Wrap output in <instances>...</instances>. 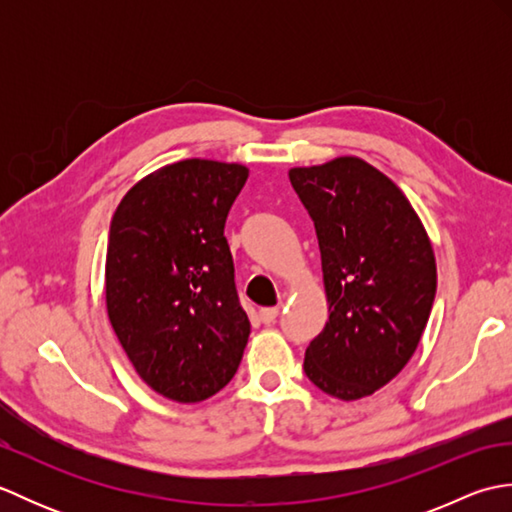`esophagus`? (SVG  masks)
Masks as SVG:
<instances>
[{"instance_id":"obj_1","label":"esophagus","mask_w":512,"mask_h":512,"mask_svg":"<svg viewBox=\"0 0 512 512\" xmlns=\"http://www.w3.org/2000/svg\"><path fill=\"white\" fill-rule=\"evenodd\" d=\"M277 317H279V308H262V310H259V319H262V323H266V325L275 323Z\"/></svg>"}]
</instances>
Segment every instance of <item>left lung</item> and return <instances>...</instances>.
Masks as SVG:
<instances>
[{
    "label": "left lung",
    "mask_w": 512,
    "mask_h": 512,
    "mask_svg": "<svg viewBox=\"0 0 512 512\" xmlns=\"http://www.w3.org/2000/svg\"><path fill=\"white\" fill-rule=\"evenodd\" d=\"M317 231L330 317L303 372L325 394L358 400L416 352L436 299V257L409 200L361 158L290 169Z\"/></svg>",
    "instance_id": "8db88e82"
}]
</instances>
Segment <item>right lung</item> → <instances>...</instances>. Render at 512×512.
Masks as SVG:
<instances>
[{
	"label": "right lung",
	"instance_id": "add662e5",
	"mask_svg": "<svg viewBox=\"0 0 512 512\" xmlns=\"http://www.w3.org/2000/svg\"><path fill=\"white\" fill-rule=\"evenodd\" d=\"M242 165L182 160L127 191L110 224L105 299L138 376L165 398L200 402L231 383L250 334L226 217Z\"/></svg>",
	"mask_w": 512,
	"mask_h": 512
}]
</instances>
